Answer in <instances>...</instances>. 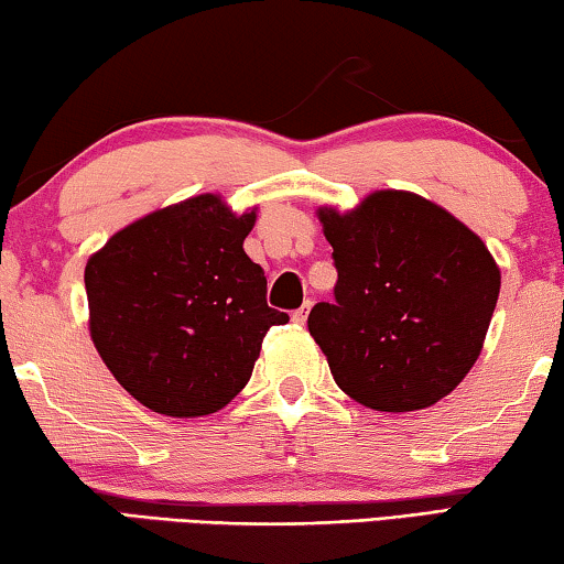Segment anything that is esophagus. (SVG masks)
<instances>
[{"instance_id": "obj_1", "label": "esophagus", "mask_w": 564, "mask_h": 564, "mask_svg": "<svg viewBox=\"0 0 564 564\" xmlns=\"http://www.w3.org/2000/svg\"><path fill=\"white\" fill-rule=\"evenodd\" d=\"M310 307H313V302H305V305H302L300 310H295V313H292V321H295V323H305L307 321V313H310Z\"/></svg>"}]
</instances>
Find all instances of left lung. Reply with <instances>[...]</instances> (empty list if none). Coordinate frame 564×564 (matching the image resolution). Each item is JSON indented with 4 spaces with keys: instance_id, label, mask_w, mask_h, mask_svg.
I'll list each match as a JSON object with an SVG mask.
<instances>
[{
    "instance_id": "left-lung-1",
    "label": "left lung",
    "mask_w": 564,
    "mask_h": 564,
    "mask_svg": "<svg viewBox=\"0 0 564 564\" xmlns=\"http://www.w3.org/2000/svg\"><path fill=\"white\" fill-rule=\"evenodd\" d=\"M338 282L307 330L338 387L379 412L451 394L476 364L499 300L486 243L422 195L377 191L348 214L321 208Z\"/></svg>"
}]
</instances>
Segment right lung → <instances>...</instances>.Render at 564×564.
<instances>
[{"label":"right lung","instance_id":"1","mask_svg":"<svg viewBox=\"0 0 564 564\" xmlns=\"http://www.w3.org/2000/svg\"><path fill=\"white\" fill-rule=\"evenodd\" d=\"M257 210L203 193L129 224L86 264L88 330L106 369L147 410L203 417L247 387L288 313L267 305L243 251Z\"/></svg>","mask_w":564,"mask_h":564}]
</instances>
